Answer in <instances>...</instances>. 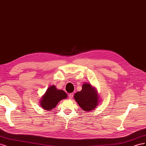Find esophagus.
Returning <instances> with one entry per match:
<instances>
[{"mask_svg":"<svg viewBox=\"0 0 146 146\" xmlns=\"http://www.w3.org/2000/svg\"><path fill=\"white\" fill-rule=\"evenodd\" d=\"M73 96H74V94H73V93H70V94H69V99H72L73 98Z\"/></svg>","mask_w":146,"mask_h":146,"instance_id":"1","label":"esophagus"}]
</instances>
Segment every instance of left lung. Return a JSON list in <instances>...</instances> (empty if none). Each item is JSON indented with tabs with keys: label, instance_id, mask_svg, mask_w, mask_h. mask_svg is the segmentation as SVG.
Segmentation results:
<instances>
[{
	"label": "left lung",
	"instance_id": "8db88e82",
	"mask_svg": "<svg viewBox=\"0 0 146 146\" xmlns=\"http://www.w3.org/2000/svg\"><path fill=\"white\" fill-rule=\"evenodd\" d=\"M74 98L85 111H90L95 109L98 107L100 100L96 88L87 83L83 84L82 90L76 92Z\"/></svg>",
	"mask_w": 146,
	"mask_h": 146
}]
</instances>
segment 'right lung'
Instances as JSON below:
<instances>
[{"mask_svg": "<svg viewBox=\"0 0 146 146\" xmlns=\"http://www.w3.org/2000/svg\"><path fill=\"white\" fill-rule=\"evenodd\" d=\"M67 98L68 95L63 90H58L55 85H52L41 97L39 104L42 109L50 111L56 107L60 101Z\"/></svg>", "mask_w": 146, "mask_h": 146, "instance_id": "add662e5", "label": "right lung"}]
</instances>
